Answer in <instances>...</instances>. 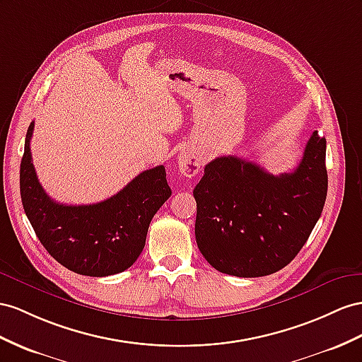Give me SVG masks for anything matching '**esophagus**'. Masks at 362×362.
<instances>
[{"mask_svg": "<svg viewBox=\"0 0 362 362\" xmlns=\"http://www.w3.org/2000/svg\"><path fill=\"white\" fill-rule=\"evenodd\" d=\"M177 163H179V170L185 177H194V175L199 174L200 166H202L200 157L191 150H183L179 156Z\"/></svg>", "mask_w": 362, "mask_h": 362, "instance_id": "esophagus-1", "label": "esophagus"}]
</instances>
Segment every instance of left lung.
I'll return each mask as SVG.
<instances>
[{
    "instance_id": "8db88e82",
    "label": "left lung",
    "mask_w": 362,
    "mask_h": 362,
    "mask_svg": "<svg viewBox=\"0 0 362 362\" xmlns=\"http://www.w3.org/2000/svg\"><path fill=\"white\" fill-rule=\"evenodd\" d=\"M326 196V139L318 132L287 174L274 175L235 156L217 157L194 188L197 246L218 272L271 275L308 242Z\"/></svg>"
}]
</instances>
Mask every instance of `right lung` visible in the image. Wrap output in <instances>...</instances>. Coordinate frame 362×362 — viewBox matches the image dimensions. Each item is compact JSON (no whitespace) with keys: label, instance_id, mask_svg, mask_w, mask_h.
I'll list each match as a JSON object with an SVG mask.
<instances>
[{"label":"right lung","instance_id":"right-lung-1","mask_svg":"<svg viewBox=\"0 0 362 362\" xmlns=\"http://www.w3.org/2000/svg\"><path fill=\"white\" fill-rule=\"evenodd\" d=\"M25 134L20 170L21 200L42 246L67 269L88 276L124 272L141 255L148 226L170 199L163 165L141 173L113 197L93 205H62L52 200L36 177L30 139Z\"/></svg>","mask_w":362,"mask_h":362}]
</instances>
